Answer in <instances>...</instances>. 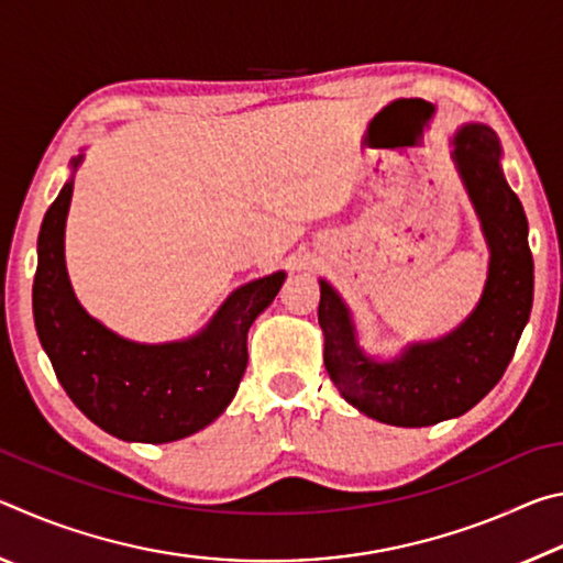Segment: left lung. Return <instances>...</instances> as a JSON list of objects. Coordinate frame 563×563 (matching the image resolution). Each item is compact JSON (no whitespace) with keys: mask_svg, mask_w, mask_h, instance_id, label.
<instances>
[{"mask_svg":"<svg viewBox=\"0 0 563 563\" xmlns=\"http://www.w3.org/2000/svg\"><path fill=\"white\" fill-rule=\"evenodd\" d=\"M452 158L489 245L487 285L460 328L440 340L407 345L393 362H377L360 350L347 305L320 280L318 320L325 332L328 375L352 407L385 424L430 427L470 412L501 379L529 322V223L501 174L497 133L466 123L456 131Z\"/></svg>","mask_w":563,"mask_h":563,"instance_id":"1","label":"left lung"}]
</instances>
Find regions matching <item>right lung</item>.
I'll return each mask as SVG.
<instances>
[{
  "label": "right lung",
  "mask_w": 563,
  "mask_h": 563,
  "mask_svg": "<svg viewBox=\"0 0 563 563\" xmlns=\"http://www.w3.org/2000/svg\"><path fill=\"white\" fill-rule=\"evenodd\" d=\"M81 158H74L76 168ZM74 178L49 206L36 253L34 325L71 402L93 424L126 442L164 444L203 430L231 405L247 365V330L275 300L278 271L231 292L198 335L178 342H131L93 320L71 290L64 225Z\"/></svg>",
  "instance_id": "obj_1"
}]
</instances>
